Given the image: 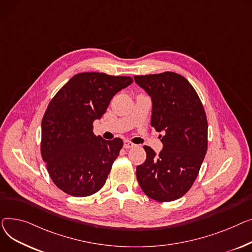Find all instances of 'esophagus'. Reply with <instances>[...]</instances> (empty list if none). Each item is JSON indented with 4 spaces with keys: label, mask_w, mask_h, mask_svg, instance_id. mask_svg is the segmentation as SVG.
<instances>
[{
    "label": "esophagus",
    "mask_w": 252,
    "mask_h": 252,
    "mask_svg": "<svg viewBox=\"0 0 252 252\" xmlns=\"http://www.w3.org/2000/svg\"><path fill=\"white\" fill-rule=\"evenodd\" d=\"M135 146V144L133 143V142H131L130 140H125L124 141V147L125 149H131V147H134Z\"/></svg>",
    "instance_id": "34e87169"
}]
</instances>
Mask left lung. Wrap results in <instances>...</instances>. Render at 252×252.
<instances>
[{"label": "left lung", "instance_id": "obj_1", "mask_svg": "<svg viewBox=\"0 0 252 252\" xmlns=\"http://www.w3.org/2000/svg\"><path fill=\"white\" fill-rule=\"evenodd\" d=\"M135 82L152 97L151 125L161 136L158 155L144 145L146 159L136 168L144 193L167 202L182 197L191 188L208 151V120L200 98L180 74L164 72L136 75Z\"/></svg>", "mask_w": 252, "mask_h": 252}]
</instances>
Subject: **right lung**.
Returning <instances> with one entry per match:
<instances>
[{
  "label": "right lung",
  "mask_w": 252,
  "mask_h": 252,
  "mask_svg": "<svg viewBox=\"0 0 252 252\" xmlns=\"http://www.w3.org/2000/svg\"><path fill=\"white\" fill-rule=\"evenodd\" d=\"M132 82L128 76L79 73L50 101L41 121L40 153L53 182L65 193L90 196L105 185L123 140L95 136L93 124Z\"/></svg>",
  "instance_id": "right-lung-1"
}]
</instances>
